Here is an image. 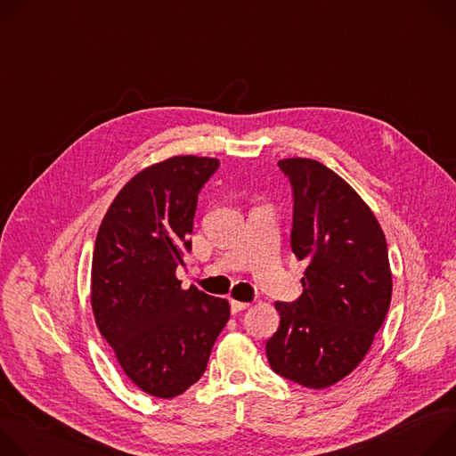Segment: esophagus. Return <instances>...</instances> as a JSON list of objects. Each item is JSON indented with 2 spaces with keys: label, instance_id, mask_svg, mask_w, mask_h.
Masks as SVG:
<instances>
[{
  "label": "esophagus",
  "instance_id": "esophagus-1",
  "mask_svg": "<svg viewBox=\"0 0 456 456\" xmlns=\"http://www.w3.org/2000/svg\"><path fill=\"white\" fill-rule=\"evenodd\" d=\"M248 306H250V303H247V301H236V299H231V310H232V314L241 312V310H245V308H248Z\"/></svg>",
  "mask_w": 456,
  "mask_h": 456
}]
</instances>
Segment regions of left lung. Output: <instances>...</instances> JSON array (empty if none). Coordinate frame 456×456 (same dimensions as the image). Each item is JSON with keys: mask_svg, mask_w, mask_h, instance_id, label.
Here are the masks:
<instances>
[{"mask_svg": "<svg viewBox=\"0 0 456 456\" xmlns=\"http://www.w3.org/2000/svg\"><path fill=\"white\" fill-rule=\"evenodd\" d=\"M294 192L290 245L308 267L303 294L276 301L271 368L305 387H329L366 357L392 301L384 232L355 189L312 159L278 162Z\"/></svg>", "mask_w": 456, "mask_h": 456, "instance_id": "8db88e82", "label": "left lung"}]
</instances>
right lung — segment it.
Listing matches in <instances>:
<instances>
[{
  "label": "right lung",
  "mask_w": 456,
  "mask_h": 456,
  "mask_svg": "<svg viewBox=\"0 0 456 456\" xmlns=\"http://www.w3.org/2000/svg\"><path fill=\"white\" fill-rule=\"evenodd\" d=\"M216 159L176 155L129 180L108 208L92 259V310L122 371L173 399L197 382L229 321V301L182 289L176 267Z\"/></svg>",
  "instance_id": "obj_1"
}]
</instances>
